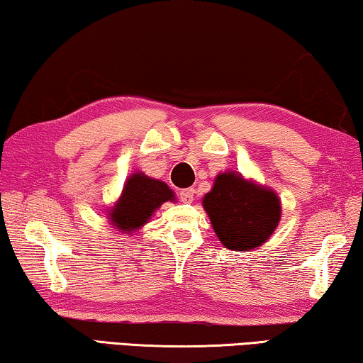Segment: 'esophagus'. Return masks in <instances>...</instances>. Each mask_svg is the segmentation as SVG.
<instances>
[{
	"label": "esophagus",
	"instance_id": "1",
	"mask_svg": "<svg viewBox=\"0 0 363 363\" xmlns=\"http://www.w3.org/2000/svg\"><path fill=\"white\" fill-rule=\"evenodd\" d=\"M179 199L184 203H189L194 201V189L192 187H187V189H182L179 192Z\"/></svg>",
	"mask_w": 363,
	"mask_h": 363
}]
</instances>
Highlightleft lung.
Here are the masks:
<instances>
[{
    "label": "left lung",
    "mask_w": 363,
    "mask_h": 363,
    "mask_svg": "<svg viewBox=\"0 0 363 363\" xmlns=\"http://www.w3.org/2000/svg\"><path fill=\"white\" fill-rule=\"evenodd\" d=\"M202 203L223 247L237 252L267 242L281 216L277 194L245 181L237 172L218 174Z\"/></svg>",
    "instance_id": "1"
}]
</instances>
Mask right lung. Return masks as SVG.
Listing matches in <instances>:
<instances>
[{
	"label": "right lung",
	"mask_w": 363,
	"mask_h": 363,
	"mask_svg": "<svg viewBox=\"0 0 363 363\" xmlns=\"http://www.w3.org/2000/svg\"><path fill=\"white\" fill-rule=\"evenodd\" d=\"M174 199V192L164 182L136 172L126 181L123 194L110 213V220L120 230L135 232L150 220L162 202Z\"/></svg>",
	"instance_id": "add662e5"
}]
</instances>
